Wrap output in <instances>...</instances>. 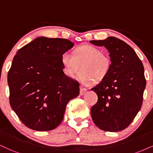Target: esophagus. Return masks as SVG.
I'll use <instances>...</instances> for the list:
<instances>
[{
  "label": "esophagus",
  "mask_w": 153,
  "mask_h": 153,
  "mask_svg": "<svg viewBox=\"0 0 153 153\" xmlns=\"http://www.w3.org/2000/svg\"><path fill=\"white\" fill-rule=\"evenodd\" d=\"M87 91L86 88H85L80 85V95H83L84 94H85V91Z\"/></svg>",
  "instance_id": "esophagus-1"
}]
</instances>
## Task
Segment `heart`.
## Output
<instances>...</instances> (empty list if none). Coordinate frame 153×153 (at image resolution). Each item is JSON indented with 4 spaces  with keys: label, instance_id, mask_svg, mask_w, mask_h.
<instances>
[{
    "label": "heart",
    "instance_id": "b5f03b06",
    "mask_svg": "<svg viewBox=\"0 0 153 153\" xmlns=\"http://www.w3.org/2000/svg\"><path fill=\"white\" fill-rule=\"evenodd\" d=\"M63 73L67 77L74 78L80 71L79 79L84 84L99 82L108 76L111 68L109 56L92 45H82L73 51V54L65 52L61 56Z\"/></svg>",
    "mask_w": 153,
    "mask_h": 153
}]
</instances>
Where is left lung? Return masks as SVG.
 Returning <instances> with one entry per match:
<instances>
[{
	"instance_id": "left-lung-1",
	"label": "left lung",
	"mask_w": 153,
	"mask_h": 153,
	"mask_svg": "<svg viewBox=\"0 0 153 153\" xmlns=\"http://www.w3.org/2000/svg\"><path fill=\"white\" fill-rule=\"evenodd\" d=\"M109 52L111 68L108 76L91 90L98 101L91 110L94 124L107 131L126 129L141 108L146 86L143 62L131 47L122 40L110 36L91 40Z\"/></svg>"
}]
</instances>
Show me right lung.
<instances>
[{
    "label": "right lung",
    "mask_w": 153,
    "mask_h": 153,
    "mask_svg": "<svg viewBox=\"0 0 153 153\" xmlns=\"http://www.w3.org/2000/svg\"><path fill=\"white\" fill-rule=\"evenodd\" d=\"M74 44L65 39H35L18 50L8 73L9 102L26 127L50 131L62 122L79 83L63 73L61 56Z\"/></svg>",
    "instance_id": "add662e5"
}]
</instances>
